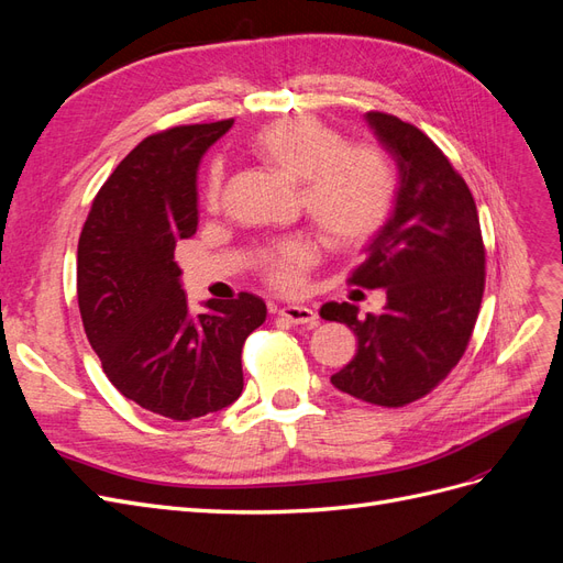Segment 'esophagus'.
I'll list each match as a JSON object with an SVG mask.
<instances>
[{"mask_svg": "<svg viewBox=\"0 0 563 563\" xmlns=\"http://www.w3.org/2000/svg\"><path fill=\"white\" fill-rule=\"evenodd\" d=\"M279 317L296 323V327H317V319H319L314 310L302 308V305H288V308H282Z\"/></svg>", "mask_w": 563, "mask_h": 563, "instance_id": "obj_1", "label": "esophagus"}]
</instances>
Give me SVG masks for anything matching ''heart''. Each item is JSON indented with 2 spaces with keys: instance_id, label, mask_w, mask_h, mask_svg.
Returning <instances> with one entry per match:
<instances>
[{
  "instance_id": "b5f03b06",
  "label": "heart",
  "mask_w": 563,
  "mask_h": 563,
  "mask_svg": "<svg viewBox=\"0 0 563 563\" xmlns=\"http://www.w3.org/2000/svg\"><path fill=\"white\" fill-rule=\"evenodd\" d=\"M343 139L317 117L296 114L255 133L253 150L279 174L302 183V207L338 249H360L387 223L395 178L376 147H343ZM207 203L223 197V166L207 178ZM317 263V246L294 236L263 253V272L277 291H296L305 269Z\"/></svg>"
}]
</instances>
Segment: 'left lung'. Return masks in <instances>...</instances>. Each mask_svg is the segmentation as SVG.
I'll use <instances>...</instances> for the list:
<instances>
[{
  "mask_svg": "<svg viewBox=\"0 0 563 563\" xmlns=\"http://www.w3.org/2000/svg\"><path fill=\"white\" fill-rule=\"evenodd\" d=\"M366 122L397 162L399 187L350 284L385 288L387 302L366 317L352 302H327L319 314L356 335V354L333 373V387L397 408L432 391L465 354L482 308L486 251L474 197L444 152L395 114L366 112Z\"/></svg>",
  "mask_w": 563,
  "mask_h": 563,
  "instance_id": "1",
  "label": "left lung"
}]
</instances>
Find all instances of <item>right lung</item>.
I'll use <instances>...</instances> for the list:
<instances>
[{"instance_id": "1", "label": "right lung", "mask_w": 563, "mask_h": 563, "mask_svg": "<svg viewBox=\"0 0 563 563\" xmlns=\"http://www.w3.org/2000/svg\"><path fill=\"white\" fill-rule=\"evenodd\" d=\"M234 119L147 135L100 187L77 246V298L110 383L145 411L192 420L240 399L244 340L263 298L207 300L190 314L174 261L197 232V168Z\"/></svg>"}]
</instances>
